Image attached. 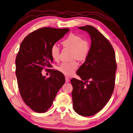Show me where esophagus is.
Returning a JSON list of instances; mask_svg holds the SVG:
<instances>
[{
  "instance_id": "esophagus-1",
  "label": "esophagus",
  "mask_w": 133,
  "mask_h": 133,
  "mask_svg": "<svg viewBox=\"0 0 133 133\" xmlns=\"http://www.w3.org/2000/svg\"><path fill=\"white\" fill-rule=\"evenodd\" d=\"M65 79H66V82H69L70 79L68 77H65Z\"/></svg>"
}]
</instances>
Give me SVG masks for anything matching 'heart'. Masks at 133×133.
Returning a JSON list of instances; mask_svg holds the SVG:
<instances>
[{
    "label": "heart",
    "instance_id": "b5f03b06",
    "mask_svg": "<svg viewBox=\"0 0 133 133\" xmlns=\"http://www.w3.org/2000/svg\"><path fill=\"white\" fill-rule=\"evenodd\" d=\"M65 47H68L72 50V55L73 58L78 60H85L90 52V46L88 42L83 40L81 36L71 34L62 42ZM51 56L54 61H58L59 58L60 49L56 44L51 47ZM78 66L76 61L71 62H63L58 67V71L66 76H71L74 74Z\"/></svg>",
    "mask_w": 133,
    "mask_h": 133
}]
</instances>
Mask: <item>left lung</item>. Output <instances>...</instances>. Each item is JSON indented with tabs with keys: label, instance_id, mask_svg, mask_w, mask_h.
I'll return each mask as SVG.
<instances>
[{
	"label": "left lung",
	"instance_id": "8db88e82",
	"mask_svg": "<svg viewBox=\"0 0 133 133\" xmlns=\"http://www.w3.org/2000/svg\"><path fill=\"white\" fill-rule=\"evenodd\" d=\"M78 29L89 33L91 44L85 62L77 71L82 80H71L72 106L79 115L89 117L101 111L111 97L117 63L113 47L102 34L90 25Z\"/></svg>",
	"mask_w": 133,
	"mask_h": 133
}]
</instances>
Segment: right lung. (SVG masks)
I'll use <instances>...</instances> for the list:
<instances>
[{
  "label": "right lung",
  "instance_id": "obj_1",
  "mask_svg": "<svg viewBox=\"0 0 133 133\" xmlns=\"http://www.w3.org/2000/svg\"><path fill=\"white\" fill-rule=\"evenodd\" d=\"M69 30L41 28L28 35L20 46L15 61L19 92L24 103L35 112H46L65 82L64 76L57 70L51 69L48 78L41 72L52 67L51 47Z\"/></svg>",
  "mask_w": 133,
  "mask_h": 133
}]
</instances>
